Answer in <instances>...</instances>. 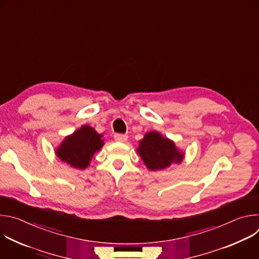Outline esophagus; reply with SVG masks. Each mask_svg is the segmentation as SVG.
<instances>
[{"instance_id": "1", "label": "esophagus", "mask_w": 259, "mask_h": 259, "mask_svg": "<svg viewBox=\"0 0 259 259\" xmlns=\"http://www.w3.org/2000/svg\"><path fill=\"white\" fill-rule=\"evenodd\" d=\"M115 140L118 142H126L128 140V136L126 134H116Z\"/></svg>"}]
</instances>
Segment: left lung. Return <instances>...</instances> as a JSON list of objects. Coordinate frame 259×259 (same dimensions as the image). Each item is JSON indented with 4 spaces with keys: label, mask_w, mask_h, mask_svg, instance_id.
<instances>
[{
    "label": "left lung",
    "mask_w": 259,
    "mask_h": 259,
    "mask_svg": "<svg viewBox=\"0 0 259 259\" xmlns=\"http://www.w3.org/2000/svg\"><path fill=\"white\" fill-rule=\"evenodd\" d=\"M137 154L146 168L151 171H161L173 164L179 165L186 153L175 145V142L164 137L158 131H150L139 141Z\"/></svg>",
    "instance_id": "1"
}]
</instances>
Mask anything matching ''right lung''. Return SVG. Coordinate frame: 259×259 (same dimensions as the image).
I'll list each match as a JSON object with an SVG mask.
<instances>
[{
	"label": "right lung",
	"mask_w": 259,
	"mask_h": 259,
	"mask_svg": "<svg viewBox=\"0 0 259 259\" xmlns=\"http://www.w3.org/2000/svg\"><path fill=\"white\" fill-rule=\"evenodd\" d=\"M103 135L89 125H83L64 137L55 149L56 157L71 168L86 169L95 155L104 145Z\"/></svg>",
	"instance_id": "add662e5"
}]
</instances>
